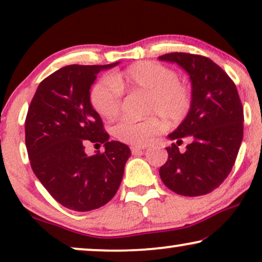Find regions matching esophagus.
Instances as JSON below:
<instances>
[{
    "label": "esophagus",
    "mask_w": 262,
    "mask_h": 262,
    "mask_svg": "<svg viewBox=\"0 0 262 262\" xmlns=\"http://www.w3.org/2000/svg\"><path fill=\"white\" fill-rule=\"evenodd\" d=\"M145 146H131V152L135 154V155H137V154H142V151H144Z\"/></svg>",
    "instance_id": "1"
}]
</instances>
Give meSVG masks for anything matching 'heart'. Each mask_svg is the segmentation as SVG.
<instances>
[{
    "instance_id": "b5f03b06",
    "label": "heart",
    "mask_w": 262,
    "mask_h": 262,
    "mask_svg": "<svg viewBox=\"0 0 262 262\" xmlns=\"http://www.w3.org/2000/svg\"><path fill=\"white\" fill-rule=\"evenodd\" d=\"M123 91L148 93L143 120L123 118L112 132L120 142L132 145L148 143L161 128L160 118L168 126L181 123L192 107V89L179 80V75L161 63L142 60L132 64L123 73L102 77L91 89V103L96 112L111 119L119 113Z\"/></svg>"
}]
</instances>
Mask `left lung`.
I'll return each mask as SVG.
<instances>
[{"mask_svg":"<svg viewBox=\"0 0 262 262\" xmlns=\"http://www.w3.org/2000/svg\"><path fill=\"white\" fill-rule=\"evenodd\" d=\"M159 59L177 63L192 82V107L185 120L168 137V160L160 168L163 184L185 196H198L220 187L230 174L243 138V107L236 85L220 66L207 57L171 52Z\"/></svg>","mask_w":262,"mask_h":262,"instance_id":"left-lung-1","label":"left lung"}]
</instances>
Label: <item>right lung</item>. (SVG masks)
I'll return each mask as SVG.
<instances>
[{"mask_svg": "<svg viewBox=\"0 0 262 262\" xmlns=\"http://www.w3.org/2000/svg\"><path fill=\"white\" fill-rule=\"evenodd\" d=\"M117 64L60 68L40 82L28 107L25 141L32 169L57 202L78 212L116 195L131 156L126 144L108 141L89 99L96 75ZM88 142L103 144L105 151L88 157Z\"/></svg>", "mask_w": 262, "mask_h": 262, "instance_id": "1", "label": "right lung"}]
</instances>
